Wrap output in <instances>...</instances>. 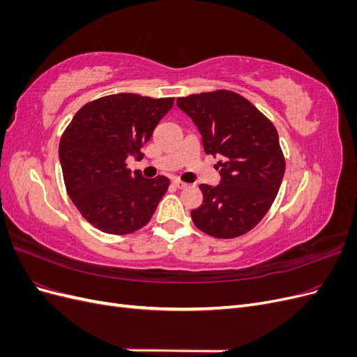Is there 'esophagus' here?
Instances as JSON below:
<instances>
[{
  "label": "esophagus",
  "instance_id": "obj_1",
  "mask_svg": "<svg viewBox=\"0 0 357 357\" xmlns=\"http://www.w3.org/2000/svg\"><path fill=\"white\" fill-rule=\"evenodd\" d=\"M172 185H174L177 189H185V188H188V183L181 181V180H178V178H174V180H172Z\"/></svg>",
  "mask_w": 357,
  "mask_h": 357
}]
</instances>
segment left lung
<instances>
[{
	"label": "left lung",
	"mask_w": 357,
	"mask_h": 357,
	"mask_svg": "<svg viewBox=\"0 0 357 357\" xmlns=\"http://www.w3.org/2000/svg\"><path fill=\"white\" fill-rule=\"evenodd\" d=\"M202 135L207 155L220 158L219 186L201 185L192 210L197 228L214 238H236L261 222L277 197L286 159L274 123L240 93L219 89L177 98Z\"/></svg>",
	"instance_id": "8db88e82"
}]
</instances>
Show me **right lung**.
<instances>
[{"mask_svg":"<svg viewBox=\"0 0 357 357\" xmlns=\"http://www.w3.org/2000/svg\"><path fill=\"white\" fill-rule=\"evenodd\" d=\"M174 98L114 93L84 104L59 142L68 197L96 229L132 234L146 226L165 195L169 178H144L126 159H143L142 147Z\"/></svg>","mask_w":357,"mask_h":357,"instance_id":"add662e5","label":"right lung"}]
</instances>
